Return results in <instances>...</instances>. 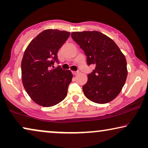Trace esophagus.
<instances>
[{
    "mask_svg": "<svg viewBox=\"0 0 148 148\" xmlns=\"http://www.w3.org/2000/svg\"><path fill=\"white\" fill-rule=\"evenodd\" d=\"M72 73L73 75H76L79 74V71H72Z\"/></svg>",
    "mask_w": 148,
    "mask_h": 148,
    "instance_id": "34e87169",
    "label": "esophagus"
}]
</instances>
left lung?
Masks as SVG:
<instances>
[{
    "mask_svg": "<svg viewBox=\"0 0 148 148\" xmlns=\"http://www.w3.org/2000/svg\"><path fill=\"white\" fill-rule=\"evenodd\" d=\"M71 37L87 56L95 70L83 86L87 98L98 104L114 100L122 90L127 77V60L116 44L98 31L74 32Z\"/></svg>",
    "mask_w": 148,
    "mask_h": 148,
    "instance_id": "left-lung-1",
    "label": "left lung"
}]
</instances>
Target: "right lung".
I'll return each instance as SVG.
<instances>
[{"mask_svg": "<svg viewBox=\"0 0 148 148\" xmlns=\"http://www.w3.org/2000/svg\"><path fill=\"white\" fill-rule=\"evenodd\" d=\"M58 29L44 30L30 42L21 60V80L26 92L40 106L50 107L65 98L73 74L60 67L57 53L70 36Z\"/></svg>", "mask_w": 148, "mask_h": 148, "instance_id": "right-lung-1", "label": "right lung"}]
</instances>
